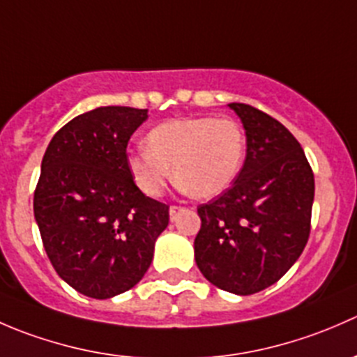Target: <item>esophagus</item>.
<instances>
[{
	"instance_id": "obj_1",
	"label": "esophagus",
	"mask_w": 357,
	"mask_h": 357,
	"mask_svg": "<svg viewBox=\"0 0 357 357\" xmlns=\"http://www.w3.org/2000/svg\"><path fill=\"white\" fill-rule=\"evenodd\" d=\"M179 212H183V207H178V205H171V208H169V218H171V221H176V218L179 215Z\"/></svg>"
}]
</instances>
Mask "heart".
<instances>
[{"instance_id": "obj_1", "label": "heart", "mask_w": 357, "mask_h": 357, "mask_svg": "<svg viewBox=\"0 0 357 357\" xmlns=\"http://www.w3.org/2000/svg\"><path fill=\"white\" fill-rule=\"evenodd\" d=\"M146 149L129 152L126 164L145 195L158 197L171 179L192 199L221 195L238 178L247 155V136L233 119L185 117L155 126Z\"/></svg>"}]
</instances>
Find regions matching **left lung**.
Listing matches in <instances>:
<instances>
[{"label": "left lung", "instance_id": "8db88e82", "mask_svg": "<svg viewBox=\"0 0 357 357\" xmlns=\"http://www.w3.org/2000/svg\"><path fill=\"white\" fill-rule=\"evenodd\" d=\"M242 121L247 155L238 178L200 205L195 262L218 289L250 295L295 264L311 231L314 176L301 143L276 119L229 103Z\"/></svg>", "mask_w": 357, "mask_h": 357}]
</instances>
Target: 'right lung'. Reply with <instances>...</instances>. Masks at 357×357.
Listing matches in <instances>:
<instances>
[{
    "label": "right lung",
    "instance_id": "add662e5",
    "mask_svg": "<svg viewBox=\"0 0 357 357\" xmlns=\"http://www.w3.org/2000/svg\"><path fill=\"white\" fill-rule=\"evenodd\" d=\"M146 109L98 107L52 138L34 192V218L60 278L79 294L110 298L145 276L169 225V207L143 195L126 164Z\"/></svg>",
    "mask_w": 357,
    "mask_h": 357
}]
</instances>
